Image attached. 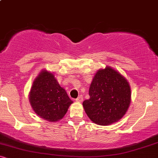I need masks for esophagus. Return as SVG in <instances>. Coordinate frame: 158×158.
<instances>
[{"mask_svg": "<svg viewBox=\"0 0 158 158\" xmlns=\"http://www.w3.org/2000/svg\"><path fill=\"white\" fill-rule=\"evenodd\" d=\"M76 101H77V102H81L83 101V97L81 95L79 96V97L77 98V99H76Z\"/></svg>", "mask_w": 158, "mask_h": 158, "instance_id": "34e87169", "label": "esophagus"}]
</instances>
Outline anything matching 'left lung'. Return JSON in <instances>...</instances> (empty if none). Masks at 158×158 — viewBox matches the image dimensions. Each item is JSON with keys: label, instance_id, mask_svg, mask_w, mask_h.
<instances>
[{"label": "left lung", "instance_id": "obj_1", "mask_svg": "<svg viewBox=\"0 0 158 158\" xmlns=\"http://www.w3.org/2000/svg\"><path fill=\"white\" fill-rule=\"evenodd\" d=\"M89 95L90 99L83 102V107L90 120L99 126H109L119 120L131 102L129 83L110 67L96 73Z\"/></svg>", "mask_w": 158, "mask_h": 158}]
</instances>
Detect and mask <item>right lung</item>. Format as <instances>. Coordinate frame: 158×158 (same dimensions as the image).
Segmentation results:
<instances>
[{"instance_id": "obj_1", "label": "right lung", "mask_w": 158, "mask_h": 158, "mask_svg": "<svg viewBox=\"0 0 158 158\" xmlns=\"http://www.w3.org/2000/svg\"><path fill=\"white\" fill-rule=\"evenodd\" d=\"M29 99L35 113L51 123L62 119L73 103L53 74L45 70L34 80Z\"/></svg>"}]
</instances>
